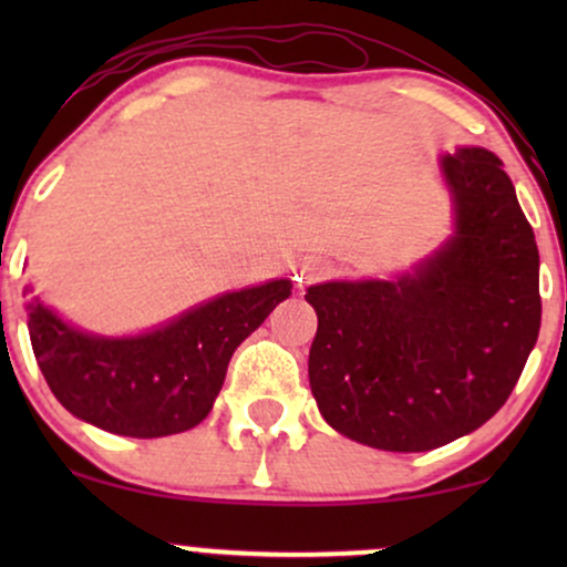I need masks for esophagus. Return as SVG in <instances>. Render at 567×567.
<instances>
[{
	"label": "esophagus",
	"instance_id": "34e87169",
	"mask_svg": "<svg viewBox=\"0 0 567 567\" xmlns=\"http://www.w3.org/2000/svg\"><path fill=\"white\" fill-rule=\"evenodd\" d=\"M322 275H324V266H322V264H315V261H311V264H303L301 269L296 271V282L301 285V288H303V285L315 282V279H320Z\"/></svg>",
	"mask_w": 567,
	"mask_h": 567
}]
</instances>
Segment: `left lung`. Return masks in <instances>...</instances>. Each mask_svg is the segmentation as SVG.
Here are the masks:
<instances>
[{"mask_svg": "<svg viewBox=\"0 0 567 567\" xmlns=\"http://www.w3.org/2000/svg\"><path fill=\"white\" fill-rule=\"evenodd\" d=\"M453 234L396 279L311 285L309 383L343 437L421 453L464 437L509 400L542 328L538 247L504 162L442 154Z\"/></svg>", "mask_w": 567, "mask_h": 567, "instance_id": "1", "label": "left lung"}]
</instances>
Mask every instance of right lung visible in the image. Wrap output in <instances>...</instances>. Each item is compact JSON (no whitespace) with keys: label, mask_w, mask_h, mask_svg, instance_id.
<instances>
[{"label":"right lung","mask_w":567,"mask_h":567,"mask_svg":"<svg viewBox=\"0 0 567 567\" xmlns=\"http://www.w3.org/2000/svg\"><path fill=\"white\" fill-rule=\"evenodd\" d=\"M290 290V279H271L224 292L148 333L122 338L74 328L39 298L25 311L55 400L103 432L152 440L186 432L210 413L234 349Z\"/></svg>","instance_id":"right-lung-1"}]
</instances>
